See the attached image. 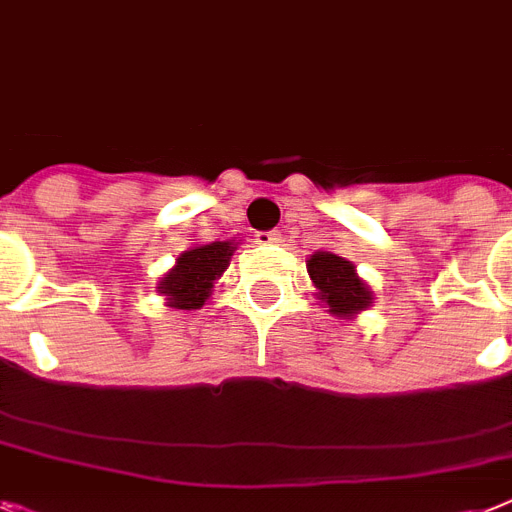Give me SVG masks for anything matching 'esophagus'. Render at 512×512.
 I'll list each match as a JSON object with an SVG mask.
<instances>
[{
	"label": "esophagus",
	"instance_id": "esophagus-1",
	"mask_svg": "<svg viewBox=\"0 0 512 512\" xmlns=\"http://www.w3.org/2000/svg\"><path fill=\"white\" fill-rule=\"evenodd\" d=\"M255 242L257 244H278L281 242V234H278V231H257Z\"/></svg>",
	"mask_w": 512,
	"mask_h": 512
}]
</instances>
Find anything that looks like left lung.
Segmentation results:
<instances>
[{
    "instance_id": "left-lung-1",
    "label": "left lung",
    "mask_w": 512,
    "mask_h": 512,
    "mask_svg": "<svg viewBox=\"0 0 512 512\" xmlns=\"http://www.w3.org/2000/svg\"><path fill=\"white\" fill-rule=\"evenodd\" d=\"M307 273L313 278L318 299L328 305V313L336 318H352L365 307H371L373 292L355 273V265L334 252H315L307 260Z\"/></svg>"
}]
</instances>
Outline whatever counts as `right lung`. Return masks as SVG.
<instances>
[{
  "label": "right lung",
  "instance_id": "right-lung-1",
  "mask_svg": "<svg viewBox=\"0 0 512 512\" xmlns=\"http://www.w3.org/2000/svg\"><path fill=\"white\" fill-rule=\"evenodd\" d=\"M234 249V242H210L186 249L176 265L162 276L157 292L168 299V307L199 310L213 294L215 281L231 263Z\"/></svg>",
  "mask_w": 512,
  "mask_h": 512
}]
</instances>
